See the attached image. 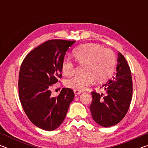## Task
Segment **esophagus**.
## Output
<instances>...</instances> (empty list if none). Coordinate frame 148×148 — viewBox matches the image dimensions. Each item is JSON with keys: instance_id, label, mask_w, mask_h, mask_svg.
I'll list each match as a JSON object with an SVG mask.
<instances>
[{"instance_id": "esophagus-1", "label": "esophagus", "mask_w": 148, "mask_h": 148, "mask_svg": "<svg viewBox=\"0 0 148 148\" xmlns=\"http://www.w3.org/2000/svg\"><path fill=\"white\" fill-rule=\"evenodd\" d=\"M74 94H76V95H79V94H81L82 92V91H77V90H74Z\"/></svg>"}]
</instances>
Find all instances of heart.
I'll return each mask as SVG.
<instances>
[{"instance_id":"obj_1","label":"heart","mask_w":148,"mask_h":148,"mask_svg":"<svg viewBox=\"0 0 148 148\" xmlns=\"http://www.w3.org/2000/svg\"><path fill=\"white\" fill-rule=\"evenodd\" d=\"M72 54L76 61L84 65L83 75H77L66 82L69 88L83 91L87 86L97 82L108 79L113 74L116 64L114 52L109 48H103L96 44H85L75 48ZM62 72L65 76H71L75 72V64L69 58L63 59Z\"/></svg>"}]
</instances>
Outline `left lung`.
<instances>
[{"instance_id":"obj_1","label":"left lung","mask_w":148,"mask_h":148,"mask_svg":"<svg viewBox=\"0 0 148 148\" xmlns=\"http://www.w3.org/2000/svg\"><path fill=\"white\" fill-rule=\"evenodd\" d=\"M116 76L103 85L105 94L91 92V116L97 124L109 127L118 123L131 104L132 81L131 69L123 55L118 53Z\"/></svg>"}]
</instances>
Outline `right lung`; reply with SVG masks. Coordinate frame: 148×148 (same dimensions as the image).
<instances>
[{"label":"right lung","mask_w":148,"mask_h":148,"mask_svg":"<svg viewBox=\"0 0 148 148\" xmlns=\"http://www.w3.org/2000/svg\"><path fill=\"white\" fill-rule=\"evenodd\" d=\"M74 41L50 40L35 47L25 57L19 74V97L25 113L32 123L53 131L66 117L74 91L62 88L56 97L50 88L62 77L61 64Z\"/></svg>","instance_id":"add662e5"}]
</instances>
